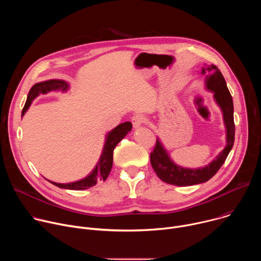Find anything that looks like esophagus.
I'll use <instances>...</instances> for the list:
<instances>
[{"instance_id":"1","label":"esophagus","mask_w":261,"mask_h":261,"mask_svg":"<svg viewBox=\"0 0 261 261\" xmlns=\"http://www.w3.org/2000/svg\"><path fill=\"white\" fill-rule=\"evenodd\" d=\"M144 122H145V117L141 114H137L132 118V124L134 128L140 127Z\"/></svg>"}]
</instances>
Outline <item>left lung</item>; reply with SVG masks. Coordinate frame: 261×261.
Masks as SVG:
<instances>
[{
    "mask_svg": "<svg viewBox=\"0 0 261 261\" xmlns=\"http://www.w3.org/2000/svg\"><path fill=\"white\" fill-rule=\"evenodd\" d=\"M205 74L206 89L214 92V98L221 107L223 120L226 128V146L208 165L190 169L176 165L169 157L168 153L157 138L154 151L151 153V164L161 180L174 186H192L207 181L212 178L220 167L225 162L234 142V120H233V101L226 86V82L222 73L215 65H205L201 71Z\"/></svg>",
    "mask_w": 261,
    "mask_h": 261,
    "instance_id": "1",
    "label": "left lung"
}]
</instances>
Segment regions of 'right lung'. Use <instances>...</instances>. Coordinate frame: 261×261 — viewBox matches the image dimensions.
Listing matches in <instances>:
<instances>
[{
  "instance_id": "obj_1",
  "label": "right lung",
  "mask_w": 261,
  "mask_h": 261,
  "mask_svg": "<svg viewBox=\"0 0 261 261\" xmlns=\"http://www.w3.org/2000/svg\"><path fill=\"white\" fill-rule=\"evenodd\" d=\"M69 89V85L60 80H50L42 83H38L32 87V89L29 92L27 102L24 104V107L21 111V116L24 115L28 108L30 107L32 101L40 94H46L50 91H58L62 90L63 92L67 91ZM132 129V124L130 122H125L120 125H118L114 130H111L107 135L104 143L103 151L101 154V157L94 168V170L85 178L80 179L77 181L68 182V184H59L55 181H50L55 186L59 188L63 189H69V190H85L89 189L93 186H95L100 180H105L113 167V161H114V150L117 146V144L128 134L129 131Z\"/></svg>"
}]
</instances>
